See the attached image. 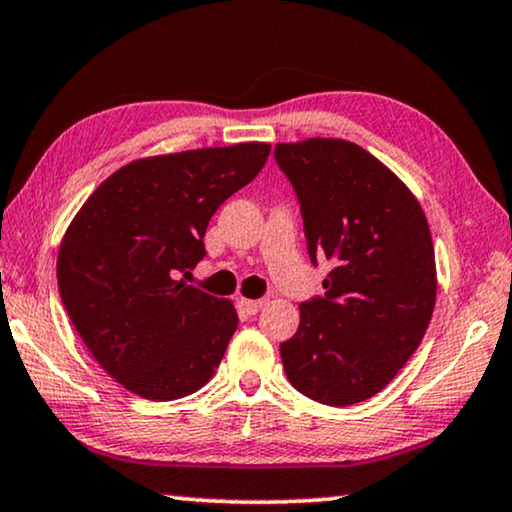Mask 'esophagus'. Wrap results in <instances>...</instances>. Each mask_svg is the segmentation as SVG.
<instances>
[{
    "label": "esophagus",
    "mask_w": 512,
    "mask_h": 512,
    "mask_svg": "<svg viewBox=\"0 0 512 512\" xmlns=\"http://www.w3.org/2000/svg\"><path fill=\"white\" fill-rule=\"evenodd\" d=\"M265 305V300H249V298H240V307L247 311L249 316H254V314H258V311H261V307Z\"/></svg>",
    "instance_id": "esophagus-1"
}]
</instances>
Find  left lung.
Returning a JSON list of instances; mask_svg holds the SVG:
<instances>
[{"instance_id": "obj_1", "label": "left lung", "mask_w": 512, "mask_h": 512, "mask_svg": "<svg viewBox=\"0 0 512 512\" xmlns=\"http://www.w3.org/2000/svg\"><path fill=\"white\" fill-rule=\"evenodd\" d=\"M274 159L298 194L311 261L335 263L325 295L300 305L279 346L295 390L328 406L374 397L416 353L436 302L425 212L374 154L342 138L277 143Z\"/></svg>"}]
</instances>
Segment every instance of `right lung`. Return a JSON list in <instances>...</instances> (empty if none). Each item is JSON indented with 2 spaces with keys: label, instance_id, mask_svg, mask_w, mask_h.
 <instances>
[{
  "label": "right lung",
  "instance_id": "right-lung-1",
  "mask_svg": "<svg viewBox=\"0 0 512 512\" xmlns=\"http://www.w3.org/2000/svg\"><path fill=\"white\" fill-rule=\"evenodd\" d=\"M268 154V143H238L136 159L106 177L66 228L57 254L66 314L133 395L173 402L214 376L238 311L180 274L205 256L212 214Z\"/></svg>",
  "mask_w": 512,
  "mask_h": 512
}]
</instances>
